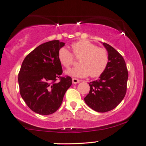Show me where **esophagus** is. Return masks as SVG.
<instances>
[{"instance_id":"1","label":"esophagus","mask_w":146,"mask_h":146,"mask_svg":"<svg viewBox=\"0 0 146 146\" xmlns=\"http://www.w3.org/2000/svg\"><path fill=\"white\" fill-rule=\"evenodd\" d=\"M72 82H73V84H78L79 82H80V80H78V79H77V78H73V79H72Z\"/></svg>"}]
</instances>
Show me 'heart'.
Segmentation results:
<instances>
[{"label":"heart","mask_w":146,"mask_h":146,"mask_svg":"<svg viewBox=\"0 0 146 146\" xmlns=\"http://www.w3.org/2000/svg\"><path fill=\"white\" fill-rule=\"evenodd\" d=\"M71 52L67 48H60L58 58L64 68H68L74 62L75 58H80L78 67L66 71L68 75L77 78H98L104 73L109 64V54L104 48L98 47L96 44L87 40H80L71 44Z\"/></svg>","instance_id":"b5f03b06"}]
</instances>
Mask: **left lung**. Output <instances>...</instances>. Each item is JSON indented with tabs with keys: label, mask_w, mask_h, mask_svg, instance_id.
<instances>
[{
	"label": "left lung",
	"mask_w": 146,
	"mask_h": 146,
	"mask_svg": "<svg viewBox=\"0 0 146 146\" xmlns=\"http://www.w3.org/2000/svg\"><path fill=\"white\" fill-rule=\"evenodd\" d=\"M103 44L109 54V64L100 79L88 83L90 91L84 98L86 104L99 113L114 109L123 100L128 78V69L121 55L107 43Z\"/></svg>",
	"instance_id": "left-lung-1"
}]
</instances>
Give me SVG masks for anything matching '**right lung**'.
<instances>
[{"instance_id":"1","label":"right lung","mask_w":146,"mask_h":146,"mask_svg":"<svg viewBox=\"0 0 146 146\" xmlns=\"http://www.w3.org/2000/svg\"><path fill=\"white\" fill-rule=\"evenodd\" d=\"M64 45L59 40L39 45L26 56L18 73L22 98L30 109L40 115L55 113L72 84L71 77L61 76L62 68L58 53Z\"/></svg>"}]
</instances>
